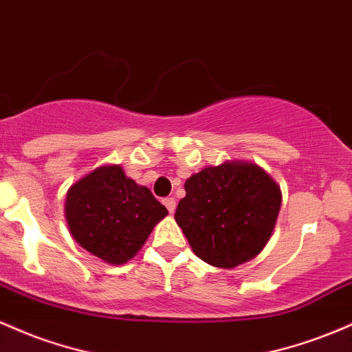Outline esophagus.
<instances>
[{
	"mask_svg": "<svg viewBox=\"0 0 352 352\" xmlns=\"http://www.w3.org/2000/svg\"><path fill=\"white\" fill-rule=\"evenodd\" d=\"M164 206L167 207L170 214H173V212H175V199H173V197H167V199H164Z\"/></svg>",
	"mask_w": 352,
	"mask_h": 352,
	"instance_id": "34e87169",
	"label": "esophagus"
}]
</instances>
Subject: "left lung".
Here are the masks:
<instances>
[{"label": "left lung", "mask_w": 352, "mask_h": 352, "mask_svg": "<svg viewBox=\"0 0 352 352\" xmlns=\"http://www.w3.org/2000/svg\"><path fill=\"white\" fill-rule=\"evenodd\" d=\"M175 220L192 250L215 267H235L267 244L280 208L277 184L257 165L227 162L185 182Z\"/></svg>", "instance_id": "left-lung-1"}]
</instances>
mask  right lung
Segmentation results:
<instances>
[{
	"label": "right lung",
	"instance_id": "obj_1",
	"mask_svg": "<svg viewBox=\"0 0 352 352\" xmlns=\"http://www.w3.org/2000/svg\"><path fill=\"white\" fill-rule=\"evenodd\" d=\"M67 222L75 241L110 264H125L145 244L167 208L123 173L100 167L78 180L67 195Z\"/></svg>",
	"mask_w": 352,
	"mask_h": 352
}]
</instances>
